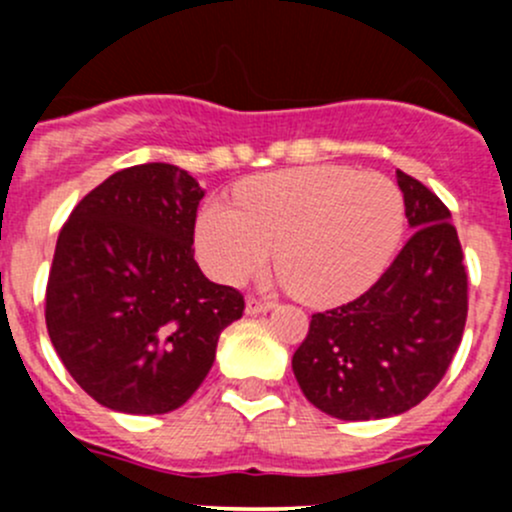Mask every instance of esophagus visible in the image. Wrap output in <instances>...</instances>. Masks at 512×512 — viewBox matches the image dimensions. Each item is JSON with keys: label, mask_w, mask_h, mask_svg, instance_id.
Wrapping results in <instances>:
<instances>
[{"label": "esophagus", "mask_w": 512, "mask_h": 512, "mask_svg": "<svg viewBox=\"0 0 512 512\" xmlns=\"http://www.w3.org/2000/svg\"><path fill=\"white\" fill-rule=\"evenodd\" d=\"M272 309V302H262V299H255V297H250L245 302V312L250 314V317H255V314H265V312H270Z\"/></svg>", "instance_id": "34e87169"}]
</instances>
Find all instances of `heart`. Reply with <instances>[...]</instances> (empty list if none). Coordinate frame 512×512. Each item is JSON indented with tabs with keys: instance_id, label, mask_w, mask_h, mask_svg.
Listing matches in <instances>:
<instances>
[{
	"instance_id": "1",
	"label": "heart",
	"mask_w": 512,
	"mask_h": 512,
	"mask_svg": "<svg viewBox=\"0 0 512 512\" xmlns=\"http://www.w3.org/2000/svg\"><path fill=\"white\" fill-rule=\"evenodd\" d=\"M235 205L210 198L195 220L200 265L223 285L260 272L277 247L282 282L319 307L371 289L406 225L394 180L347 165H304L242 183Z\"/></svg>"
}]
</instances>
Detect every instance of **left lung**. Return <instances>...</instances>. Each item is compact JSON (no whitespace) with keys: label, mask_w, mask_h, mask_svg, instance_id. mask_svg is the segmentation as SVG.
<instances>
[{"label":"left lung","mask_w":512,"mask_h":512,"mask_svg":"<svg viewBox=\"0 0 512 512\" xmlns=\"http://www.w3.org/2000/svg\"><path fill=\"white\" fill-rule=\"evenodd\" d=\"M414 230L374 287L312 314L292 371L309 404L342 421L399 416L446 374L468 314V275L451 213L396 170Z\"/></svg>","instance_id":"left-lung-1"}]
</instances>
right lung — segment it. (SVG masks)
Segmentation results:
<instances>
[{
	"mask_svg": "<svg viewBox=\"0 0 512 512\" xmlns=\"http://www.w3.org/2000/svg\"><path fill=\"white\" fill-rule=\"evenodd\" d=\"M205 190L170 163L118 170L74 208L56 240L46 329L76 384L111 411L168 414L198 391L237 289L195 262Z\"/></svg>",
	"mask_w": 512,
	"mask_h": 512,
	"instance_id": "1",
	"label": "right lung"
}]
</instances>
